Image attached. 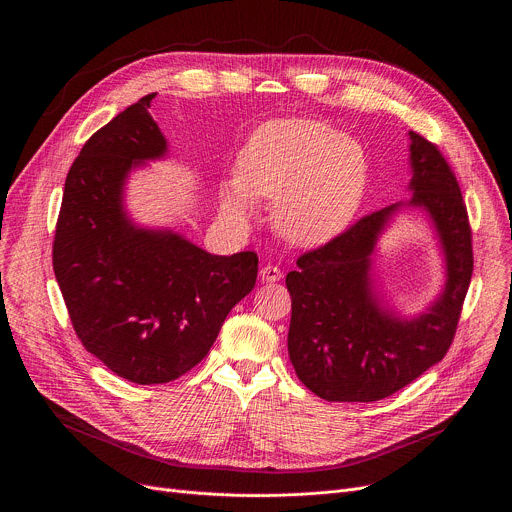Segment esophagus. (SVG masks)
Masks as SVG:
<instances>
[{"instance_id": "obj_1", "label": "esophagus", "mask_w": 512, "mask_h": 512, "mask_svg": "<svg viewBox=\"0 0 512 512\" xmlns=\"http://www.w3.org/2000/svg\"><path fill=\"white\" fill-rule=\"evenodd\" d=\"M259 277H261L263 281L275 283V281H279V279L283 277V271H281L277 265H265V267H261V271H259Z\"/></svg>"}]
</instances>
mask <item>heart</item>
I'll list each match as a JSON object with an SVG mask.
<instances>
[{"label": "heart", "mask_w": 512, "mask_h": 512, "mask_svg": "<svg viewBox=\"0 0 512 512\" xmlns=\"http://www.w3.org/2000/svg\"><path fill=\"white\" fill-rule=\"evenodd\" d=\"M364 186L367 158L356 141L322 121L281 119L253 131L223 200L239 216H251L255 198L275 200L277 231L312 247L348 227Z\"/></svg>", "instance_id": "b5f03b06"}]
</instances>
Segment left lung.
Masks as SVG:
<instances>
[{
	"label": "left lung",
	"instance_id": "1",
	"mask_svg": "<svg viewBox=\"0 0 512 512\" xmlns=\"http://www.w3.org/2000/svg\"><path fill=\"white\" fill-rule=\"evenodd\" d=\"M411 137V206L433 221L446 253L444 294L413 320L395 318L371 291V255L399 204L358 218L346 231L298 257L285 285L291 296L289 360L298 379L326 401H381L413 383L450 350L474 255L460 184L440 148Z\"/></svg>",
	"mask_w": 512,
	"mask_h": 512
}]
</instances>
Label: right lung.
Returning a JSON list of instances; mask_svg holds the SVG:
<instances>
[{
	"label": "right lung",
	"instance_id": "obj_1",
	"mask_svg": "<svg viewBox=\"0 0 512 512\" xmlns=\"http://www.w3.org/2000/svg\"><path fill=\"white\" fill-rule=\"evenodd\" d=\"M154 97H141L87 139L68 170L52 243L54 275L79 340L137 385L170 383L194 369L259 269L253 251L210 255L180 235L127 221V172L166 152L148 111Z\"/></svg>",
	"mask_w": 512,
	"mask_h": 512
}]
</instances>
